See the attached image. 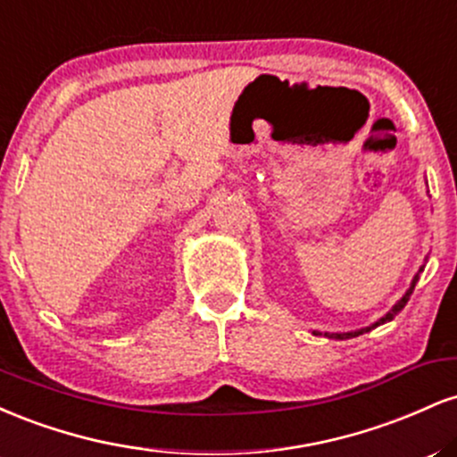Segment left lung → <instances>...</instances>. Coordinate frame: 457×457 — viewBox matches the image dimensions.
<instances>
[{
  "label": "left lung",
  "mask_w": 457,
  "mask_h": 457,
  "mask_svg": "<svg viewBox=\"0 0 457 457\" xmlns=\"http://www.w3.org/2000/svg\"><path fill=\"white\" fill-rule=\"evenodd\" d=\"M423 272V266L421 269H419V272L417 275L412 277V283H411V287H408L406 290V295H403L400 301L395 303V305H393V309L389 313H386V316H382L378 322H374L371 324V327H365V328H359V330H353V333H324V337H330V339H350V337H356V335H363V333H367V330H371V328H376V327H380V324H385V322H389V320H393L397 316V313L402 312L403 307H406V303H408V298H411V295H412V290H414V286H417V281H419V275H421ZM316 335H320L318 330H316Z\"/></svg>",
  "instance_id": "obj_1"
}]
</instances>
